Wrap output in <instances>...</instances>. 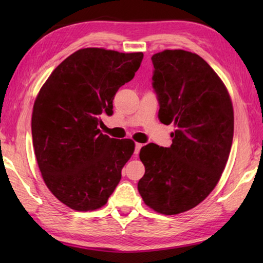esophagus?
Returning <instances> with one entry per match:
<instances>
[{"label":"esophagus","instance_id":"34e87169","mask_svg":"<svg viewBox=\"0 0 263 263\" xmlns=\"http://www.w3.org/2000/svg\"><path fill=\"white\" fill-rule=\"evenodd\" d=\"M142 144H139V142H136V145H135V157H137L138 154H139V152H140V149H141V147H142Z\"/></svg>","mask_w":263,"mask_h":263}]
</instances>
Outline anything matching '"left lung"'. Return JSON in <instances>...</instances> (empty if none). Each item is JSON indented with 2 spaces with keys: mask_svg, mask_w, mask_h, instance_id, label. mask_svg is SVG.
I'll return each instance as SVG.
<instances>
[{
  "mask_svg": "<svg viewBox=\"0 0 263 263\" xmlns=\"http://www.w3.org/2000/svg\"><path fill=\"white\" fill-rule=\"evenodd\" d=\"M152 62L159 119L176 130L171 147H141L138 190L154 211L177 215L198 205L219 181L232 146L233 106L219 77L195 53L166 50Z\"/></svg>",
  "mask_w": 263,
  "mask_h": 263,
  "instance_id": "left-lung-1",
  "label": "left lung"
}]
</instances>
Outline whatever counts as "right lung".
<instances>
[{
	"label": "right lung",
	"instance_id": "add662e5",
	"mask_svg": "<svg viewBox=\"0 0 263 263\" xmlns=\"http://www.w3.org/2000/svg\"><path fill=\"white\" fill-rule=\"evenodd\" d=\"M144 54L82 48L53 70L34 101L32 140L47 188L65 205L91 211L108 202L135 151L131 139L99 128Z\"/></svg>",
	"mask_w": 263,
	"mask_h": 263
}]
</instances>
